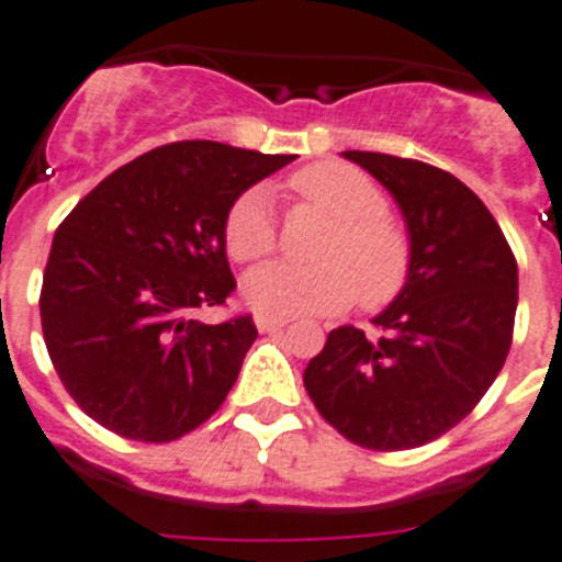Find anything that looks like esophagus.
Returning a JSON list of instances; mask_svg holds the SVG:
<instances>
[{"label": "esophagus", "instance_id": "1", "mask_svg": "<svg viewBox=\"0 0 562 562\" xmlns=\"http://www.w3.org/2000/svg\"><path fill=\"white\" fill-rule=\"evenodd\" d=\"M290 321L286 318H270V315H256V327L261 329V333H276V329L286 327Z\"/></svg>", "mask_w": 562, "mask_h": 562}]
</instances>
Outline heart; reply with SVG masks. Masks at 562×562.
<instances>
[{
    "label": "heart",
    "instance_id": "b5f03b06",
    "mask_svg": "<svg viewBox=\"0 0 562 562\" xmlns=\"http://www.w3.org/2000/svg\"><path fill=\"white\" fill-rule=\"evenodd\" d=\"M290 190L333 224L318 247L321 267L267 263L244 278V301L258 315H333L361 299L378 310L401 295L409 281L412 241L375 181L338 161L299 170ZM224 247L238 263H252L276 249V213L267 190L252 187L233 201L224 218Z\"/></svg>",
    "mask_w": 562,
    "mask_h": 562
}]
</instances>
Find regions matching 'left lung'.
Listing matches in <instances>:
<instances>
[{
  "label": "left lung",
  "mask_w": 562,
  "mask_h": 562,
  "mask_svg": "<svg viewBox=\"0 0 562 562\" xmlns=\"http://www.w3.org/2000/svg\"><path fill=\"white\" fill-rule=\"evenodd\" d=\"M404 213L409 281L375 318L381 338L338 327L304 372L315 409L375 452L440 438L477 406L512 347L517 261L477 195L415 158L347 150Z\"/></svg>",
  "instance_id": "left-lung-1"
}]
</instances>
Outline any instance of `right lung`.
Returning <instances> with one entry per match:
<instances>
[{
    "label": "right lung",
    "instance_id": "right-lung-1",
    "mask_svg": "<svg viewBox=\"0 0 562 562\" xmlns=\"http://www.w3.org/2000/svg\"><path fill=\"white\" fill-rule=\"evenodd\" d=\"M222 142H176L110 172L53 235L40 313L47 352L85 415L167 443L224 404L258 338L249 315L193 318L235 290L233 201L290 165Z\"/></svg>",
    "mask_w": 562,
    "mask_h": 562
}]
</instances>
